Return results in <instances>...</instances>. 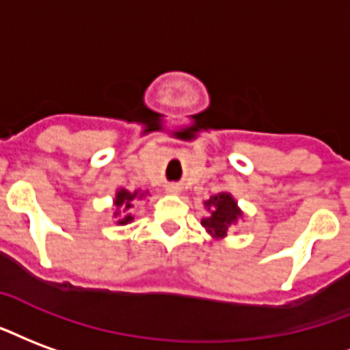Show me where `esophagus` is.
<instances>
[{
  "mask_svg": "<svg viewBox=\"0 0 350 350\" xmlns=\"http://www.w3.org/2000/svg\"><path fill=\"white\" fill-rule=\"evenodd\" d=\"M167 191L170 193V195H178V193H180V187H178V185H170Z\"/></svg>",
  "mask_w": 350,
  "mask_h": 350,
  "instance_id": "34e87169",
  "label": "esophagus"
}]
</instances>
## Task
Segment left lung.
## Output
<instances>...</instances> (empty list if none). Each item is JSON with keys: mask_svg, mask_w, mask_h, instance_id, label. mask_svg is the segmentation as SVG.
Masks as SVG:
<instances>
[{"mask_svg": "<svg viewBox=\"0 0 350 350\" xmlns=\"http://www.w3.org/2000/svg\"><path fill=\"white\" fill-rule=\"evenodd\" d=\"M208 215L202 219V226L206 228L213 239H224L237 222L243 219V211L237 206V200L230 193H219L204 202Z\"/></svg>", "mask_w": 350, "mask_h": 350, "instance_id": "left-lung-1", "label": "left lung"}]
</instances>
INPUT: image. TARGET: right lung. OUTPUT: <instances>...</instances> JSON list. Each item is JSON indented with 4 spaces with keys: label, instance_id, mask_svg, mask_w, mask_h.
I'll return each mask as SVG.
<instances>
[{
    "label": "right lung",
    "instance_id": "obj_1",
    "mask_svg": "<svg viewBox=\"0 0 350 350\" xmlns=\"http://www.w3.org/2000/svg\"><path fill=\"white\" fill-rule=\"evenodd\" d=\"M148 196V191H141V189H137V191H128V189H116L115 198H113V206H115V222L118 226H126L129 222H133V208H135V204L142 198H146Z\"/></svg>",
    "mask_w": 350,
    "mask_h": 350
}]
</instances>
